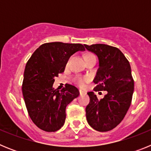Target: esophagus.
<instances>
[{"label": "esophagus", "mask_w": 151, "mask_h": 151, "mask_svg": "<svg viewBox=\"0 0 151 151\" xmlns=\"http://www.w3.org/2000/svg\"><path fill=\"white\" fill-rule=\"evenodd\" d=\"M79 93L80 94H86V91H85L84 90H82V89H79Z\"/></svg>", "instance_id": "esophagus-1"}]
</instances>
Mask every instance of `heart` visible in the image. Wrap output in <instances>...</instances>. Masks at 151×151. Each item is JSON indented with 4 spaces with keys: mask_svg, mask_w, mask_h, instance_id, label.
<instances>
[{
    "mask_svg": "<svg viewBox=\"0 0 151 151\" xmlns=\"http://www.w3.org/2000/svg\"><path fill=\"white\" fill-rule=\"evenodd\" d=\"M90 55H93V54H86V55H85V57H88V56H90ZM85 80L83 79V78H77V82H78V83L80 85H83L84 83H85Z\"/></svg>",
    "mask_w": 151,
    "mask_h": 151,
    "instance_id": "heart-1",
    "label": "heart"
}]
</instances>
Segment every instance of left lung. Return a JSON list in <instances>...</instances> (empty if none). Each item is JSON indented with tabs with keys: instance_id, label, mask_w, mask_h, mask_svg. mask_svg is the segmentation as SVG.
<instances>
[{
	"instance_id": "1",
	"label": "left lung",
	"mask_w": 151,
	"mask_h": 151,
	"mask_svg": "<svg viewBox=\"0 0 151 151\" xmlns=\"http://www.w3.org/2000/svg\"><path fill=\"white\" fill-rule=\"evenodd\" d=\"M88 51L97 56L99 68L93 82L94 90L106 91L104 97L98 100L93 91L88 92L90 102L86 106V119L98 132H107L122 122L131 105L134 80L129 62L121 50L103 44L84 45Z\"/></svg>"
}]
</instances>
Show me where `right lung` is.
Returning <instances> with one entry per match:
<instances>
[{
	"instance_id": "add662e5",
	"label": "right lung",
	"mask_w": 151,
	"mask_h": 151,
	"mask_svg": "<svg viewBox=\"0 0 151 151\" xmlns=\"http://www.w3.org/2000/svg\"><path fill=\"white\" fill-rule=\"evenodd\" d=\"M81 44L50 42L41 45L28 60L24 71L22 95L32 122L45 132H56L64 125L66 107L79 95L78 88L66 84L53 88L54 77L64 72L69 57L84 51Z\"/></svg>"
}]
</instances>
